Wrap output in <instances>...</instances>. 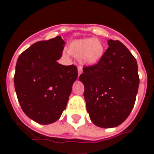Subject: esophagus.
Masks as SVG:
<instances>
[{"label":"esophagus","instance_id":"34e87169","mask_svg":"<svg viewBox=\"0 0 154 154\" xmlns=\"http://www.w3.org/2000/svg\"><path fill=\"white\" fill-rule=\"evenodd\" d=\"M82 73H83V68H82L81 67H78V75H79V76Z\"/></svg>","mask_w":154,"mask_h":154}]
</instances>
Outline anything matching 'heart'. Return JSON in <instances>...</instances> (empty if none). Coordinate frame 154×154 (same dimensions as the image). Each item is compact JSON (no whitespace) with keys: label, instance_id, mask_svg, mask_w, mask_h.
Wrapping results in <instances>:
<instances>
[{"label":"heart","instance_id":"obj_1","mask_svg":"<svg viewBox=\"0 0 154 154\" xmlns=\"http://www.w3.org/2000/svg\"><path fill=\"white\" fill-rule=\"evenodd\" d=\"M68 53L79 59L82 64L92 66L96 64L104 54V47L100 40L94 38H85L72 41L67 48Z\"/></svg>","mask_w":154,"mask_h":154}]
</instances>
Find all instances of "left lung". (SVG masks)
<instances>
[{"instance_id": "left-lung-1", "label": "left lung", "mask_w": 154, "mask_h": 154, "mask_svg": "<svg viewBox=\"0 0 154 154\" xmlns=\"http://www.w3.org/2000/svg\"><path fill=\"white\" fill-rule=\"evenodd\" d=\"M109 48L96 64L83 67L79 79L84 85L90 119L103 128L116 127L130 115L139 86L137 63L119 40H108Z\"/></svg>"}]
</instances>
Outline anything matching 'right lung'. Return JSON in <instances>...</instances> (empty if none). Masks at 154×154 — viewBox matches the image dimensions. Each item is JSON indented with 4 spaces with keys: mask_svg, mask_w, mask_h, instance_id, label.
Masks as SVG:
<instances>
[{
    "mask_svg": "<svg viewBox=\"0 0 154 154\" xmlns=\"http://www.w3.org/2000/svg\"><path fill=\"white\" fill-rule=\"evenodd\" d=\"M64 44L60 35L39 41L17 60L14 75L17 98L24 114L39 124L47 125L60 119L78 77L76 66L57 62Z\"/></svg>",
    "mask_w": 154,
    "mask_h": 154,
    "instance_id": "right-lung-1",
    "label": "right lung"
}]
</instances>
